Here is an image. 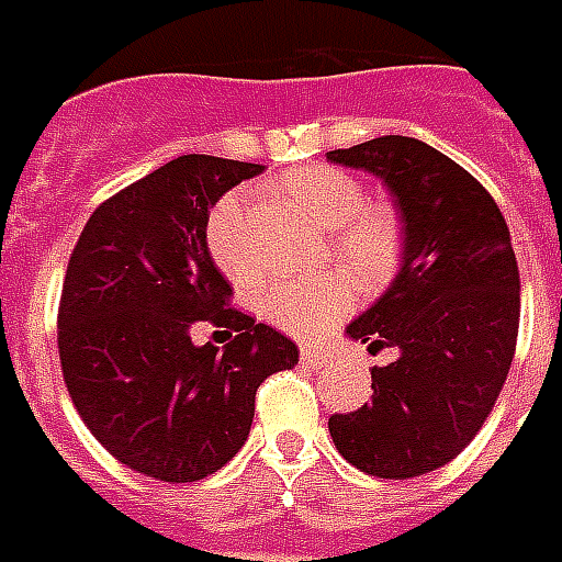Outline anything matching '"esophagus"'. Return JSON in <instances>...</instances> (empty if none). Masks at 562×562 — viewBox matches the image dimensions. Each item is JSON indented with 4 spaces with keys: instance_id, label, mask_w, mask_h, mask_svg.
<instances>
[{
    "instance_id": "1",
    "label": "esophagus",
    "mask_w": 562,
    "mask_h": 562,
    "mask_svg": "<svg viewBox=\"0 0 562 562\" xmlns=\"http://www.w3.org/2000/svg\"><path fill=\"white\" fill-rule=\"evenodd\" d=\"M301 363L310 366V369H322L327 363V355L318 348H301Z\"/></svg>"
}]
</instances>
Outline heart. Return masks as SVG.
Returning <instances> with one entry per match:
<instances>
[{
  "label": "heart",
  "instance_id": "heart-1",
  "mask_svg": "<svg viewBox=\"0 0 562 562\" xmlns=\"http://www.w3.org/2000/svg\"><path fill=\"white\" fill-rule=\"evenodd\" d=\"M282 193L318 226L330 228L327 244L336 261L355 273L360 285L378 289L393 280L405 256V226L396 207L366 202L363 184L334 166H306L282 178ZM211 259L232 282L256 277L247 244V196L226 193L211 207L205 226ZM357 285L339 270L285 280L261 294V315L301 339L324 334L355 310Z\"/></svg>",
  "mask_w": 562,
  "mask_h": 562
}]
</instances>
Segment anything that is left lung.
<instances>
[{
	"mask_svg": "<svg viewBox=\"0 0 562 562\" xmlns=\"http://www.w3.org/2000/svg\"><path fill=\"white\" fill-rule=\"evenodd\" d=\"M390 187L405 223L402 270L348 336L396 348L372 369V405L334 414L336 450L378 480L438 471L482 429L509 375L521 282L492 193L456 160L411 136L327 151Z\"/></svg>",
	"mask_w": 562,
	"mask_h": 562,
	"instance_id": "1",
	"label": "left lung"
}]
</instances>
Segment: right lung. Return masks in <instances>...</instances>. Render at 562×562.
<instances>
[{
  "mask_svg": "<svg viewBox=\"0 0 562 562\" xmlns=\"http://www.w3.org/2000/svg\"><path fill=\"white\" fill-rule=\"evenodd\" d=\"M259 164L184 154L94 207L70 252L59 360L70 402L110 456L160 482H196L244 447L256 390L297 345L232 306L205 226ZM211 323L236 336L193 346Z\"/></svg>",
  "mask_w": 562,
  "mask_h": 562,
  "instance_id": "right-lung-1",
  "label": "right lung"
}]
</instances>
